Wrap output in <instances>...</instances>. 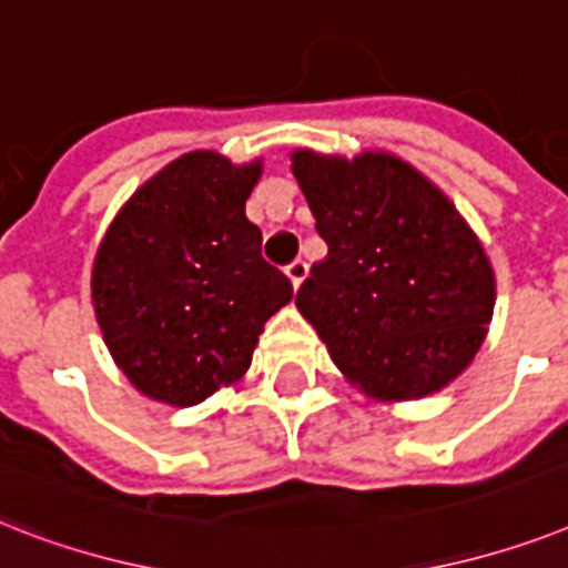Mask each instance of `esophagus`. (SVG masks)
<instances>
[{
    "instance_id": "esophagus-1",
    "label": "esophagus",
    "mask_w": 568,
    "mask_h": 568,
    "mask_svg": "<svg viewBox=\"0 0 568 568\" xmlns=\"http://www.w3.org/2000/svg\"><path fill=\"white\" fill-rule=\"evenodd\" d=\"M306 274H308V265L303 260H294L292 265H288V268H285V276H288V280H292V285L294 288H300V283H303V280H306Z\"/></svg>"
}]
</instances>
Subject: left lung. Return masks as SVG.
Here are the masks:
<instances>
[{
    "mask_svg": "<svg viewBox=\"0 0 568 568\" xmlns=\"http://www.w3.org/2000/svg\"><path fill=\"white\" fill-rule=\"evenodd\" d=\"M292 172L329 253L297 292L347 379L382 399H417L481 347L496 283L473 230L412 165L294 151Z\"/></svg>",
    "mask_w": 568,
    "mask_h": 568,
    "instance_id": "obj_1",
    "label": "left lung"
}]
</instances>
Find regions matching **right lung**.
Masks as SVG:
<instances>
[{
	"mask_svg": "<svg viewBox=\"0 0 568 568\" xmlns=\"http://www.w3.org/2000/svg\"><path fill=\"white\" fill-rule=\"evenodd\" d=\"M262 165L192 151L124 204L92 268L95 317L145 396L195 405L242 379L292 280L262 260L244 201Z\"/></svg>",
	"mask_w": 568,
	"mask_h": 568,
	"instance_id": "obj_1",
	"label": "right lung"
}]
</instances>
